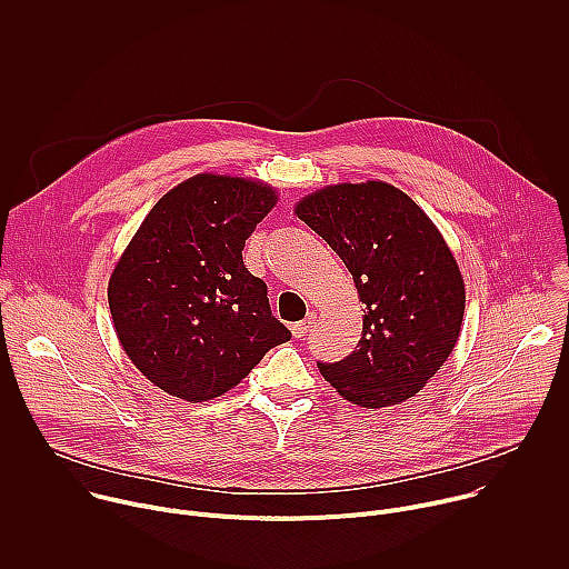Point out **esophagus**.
Here are the masks:
<instances>
[{
  "instance_id": "1",
  "label": "esophagus",
  "mask_w": 569,
  "mask_h": 569,
  "mask_svg": "<svg viewBox=\"0 0 569 569\" xmlns=\"http://www.w3.org/2000/svg\"><path fill=\"white\" fill-rule=\"evenodd\" d=\"M312 315H308V319H303V321H297V323H292L290 327V333H292V338H303L308 331H310V327H312Z\"/></svg>"
}]
</instances>
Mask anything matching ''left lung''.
Instances as JSON below:
<instances>
[{
    "instance_id": "8db88e82",
    "label": "left lung",
    "mask_w": 569,
    "mask_h": 569,
    "mask_svg": "<svg viewBox=\"0 0 569 569\" xmlns=\"http://www.w3.org/2000/svg\"><path fill=\"white\" fill-rule=\"evenodd\" d=\"M295 213L345 261L365 303L356 351L319 365L321 376L367 410L412 398L450 358L463 323L466 283L443 233L380 180L317 189Z\"/></svg>"
}]
</instances>
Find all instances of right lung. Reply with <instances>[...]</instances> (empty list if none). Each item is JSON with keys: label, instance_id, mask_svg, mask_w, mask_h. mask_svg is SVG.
<instances>
[{"label": "right lung", "instance_id": "add662e5", "mask_svg": "<svg viewBox=\"0 0 569 569\" xmlns=\"http://www.w3.org/2000/svg\"><path fill=\"white\" fill-rule=\"evenodd\" d=\"M279 193L254 178L198 173L148 211L119 257L108 301L121 349L159 389L213 400L290 340L242 248Z\"/></svg>", "mask_w": 569, "mask_h": 569}]
</instances>
